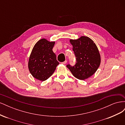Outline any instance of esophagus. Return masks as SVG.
Listing matches in <instances>:
<instances>
[{
    "instance_id": "34e87169",
    "label": "esophagus",
    "mask_w": 125,
    "mask_h": 125,
    "mask_svg": "<svg viewBox=\"0 0 125 125\" xmlns=\"http://www.w3.org/2000/svg\"><path fill=\"white\" fill-rule=\"evenodd\" d=\"M67 60H65V62H62V64H63V65H65V64H66V63H67Z\"/></svg>"
}]
</instances>
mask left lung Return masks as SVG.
<instances>
[{
	"instance_id": "8db88e82",
	"label": "left lung",
	"mask_w": 125,
	"mask_h": 125,
	"mask_svg": "<svg viewBox=\"0 0 125 125\" xmlns=\"http://www.w3.org/2000/svg\"><path fill=\"white\" fill-rule=\"evenodd\" d=\"M76 58L74 66L67 65L73 76L84 80L95 73L100 65L101 56L96 44L88 36H82L77 40H70Z\"/></svg>"
}]
</instances>
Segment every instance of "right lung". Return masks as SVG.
Wrapping results in <instances>:
<instances>
[{"mask_svg":"<svg viewBox=\"0 0 125 125\" xmlns=\"http://www.w3.org/2000/svg\"><path fill=\"white\" fill-rule=\"evenodd\" d=\"M55 42L42 39L35 44L30 54L28 68L32 76L44 81L54 73L59 63L52 51Z\"/></svg>","mask_w":125,"mask_h":125,"instance_id":"1","label":"right lung"}]
</instances>
